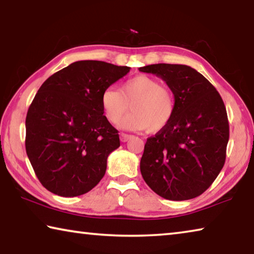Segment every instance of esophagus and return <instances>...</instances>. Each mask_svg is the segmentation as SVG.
Wrapping results in <instances>:
<instances>
[{
	"instance_id": "obj_1",
	"label": "esophagus",
	"mask_w": 254,
	"mask_h": 254,
	"mask_svg": "<svg viewBox=\"0 0 254 254\" xmlns=\"http://www.w3.org/2000/svg\"><path fill=\"white\" fill-rule=\"evenodd\" d=\"M130 137L131 135L127 134V133H121V134H120V139H121L122 142H127V141L130 140Z\"/></svg>"
}]
</instances>
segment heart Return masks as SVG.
Segmentation results:
<instances>
[{
	"label": "heart",
	"mask_w": 254,
	"mask_h": 254,
	"mask_svg": "<svg viewBox=\"0 0 254 254\" xmlns=\"http://www.w3.org/2000/svg\"><path fill=\"white\" fill-rule=\"evenodd\" d=\"M102 109L111 123L118 124L131 105L132 113L123 120L126 130L158 132L174 117L176 103L171 89L151 76L137 75L120 86L106 88L101 96Z\"/></svg>",
	"instance_id": "heart-1"
}]
</instances>
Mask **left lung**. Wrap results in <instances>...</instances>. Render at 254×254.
Listing matches in <instances>:
<instances>
[{
	"label": "left lung",
	"instance_id": "8db88e82",
	"mask_svg": "<svg viewBox=\"0 0 254 254\" xmlns=\"http://www.w3.org/2000/svg\"><path fill=\"white\" fill-rule=\"evenodd\" d=\"M139 70L165 80L176 103L168 126L144 144L141 175L163 198H195L224 166L230 136L224 103L216 88L189 66L156 64Z\"/></svg>",
	"mask_w": 254,
	"mask_h": 254
}]
</instances>
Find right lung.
I'll return each mask as SVG.
<instances>
[{"label":"right lung","instance_id":"1","mask_svg":"<svg viewBox=\"0 0 254 254\" xmlns=\"http://www.w3.org/2000/svg\"><path fill=\"white\" fill-rule=\"evenodd\" d=\"M130 71L80 60L41 85L25 119V150L38 179L63 197L86 194L101 182L107 157L120 147L102 109V93Z\"/></svg>","mask_w":254,"mask_h":254}]
</instances>
